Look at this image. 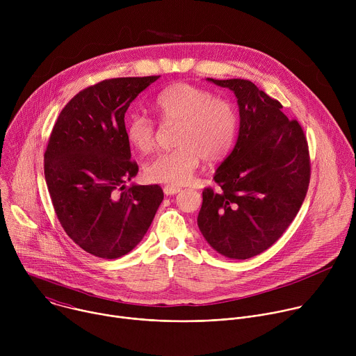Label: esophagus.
<instances>
[{
  "instance_id": "esophagus-1",
  "label": "esophagus",
  "mask_w": 356,
  "mask_h": 356,
  "mask_svg": "<svg viewBox=\"0 0 356 356\" xmlns=\"http://www.w3.org/2000/svg\"><path fill=\"white\" fill-rule=\"evenodd\" d=\"M163 191L166 195H173V194H177L180 191V187H176V186H165L163 187Z\"/></svg>"
}]
</instances>
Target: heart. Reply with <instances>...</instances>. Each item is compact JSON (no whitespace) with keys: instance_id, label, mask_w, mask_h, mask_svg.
<instances>
[{"instance_id":"heart-1","label":"heart","mask_w":356,"mask_h":356,"mask_svg":"<svg viewBox=\"0 0 356 356\" xmlns=\"http://www.w3.org/2000/svg\"><path fill=\"white\" fill-rule=\"evenodd\" d=\"M154 108L165 125L176 124L175 149L161 152L145 166L149 181L168 186L187 183L200 159L213 163L228 155L238 131V114L229 99L211 91L177 83L162 90ZM156 125L147 115L132 113L125 122V136L132 147L149 152L156 143Z\"/></svg>"}]
</instances>
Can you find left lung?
Here are the masks:
<instances>
[{"mask_svg":"<svg viewBox=\"0 0 356 356\" xmlns=\"http://www.w3.org/2000/svg\"><path fill=\"white\" fill-rule=\"evenodd\" d=\"M209 80L234 91L241 122L216 186L202 190L197 224L221 255L248 259L270 248L297 216L310 183L309 143L298 121L252 81Z\"/></svg>","mask_w":356,"mask_h":356,"instance_id":"8db88e82","label":"left lung"}]
</instances>
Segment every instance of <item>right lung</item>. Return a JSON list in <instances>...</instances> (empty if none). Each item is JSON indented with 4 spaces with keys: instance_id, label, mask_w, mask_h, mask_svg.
Masks as SVG:
<instances>
[{
    "instance_id": "add662e5",
    "label": "right lung",
    "mask_w": 356,
    "mask_h": 356,
    "mask_svg": "<svg viewBox=\"0 0 356 356\" xmlns=\"http://www.w3.org/2000/svg\"><path fill=\"white\" fill-rule=\"evenodd\" d=\"M161 76L103 80L65 106L44 150V179L65 232L86 252L117 259L147 232L163 200L161 186H125L138 173L125 113Z\"/></svg>"
}]
</instances>
